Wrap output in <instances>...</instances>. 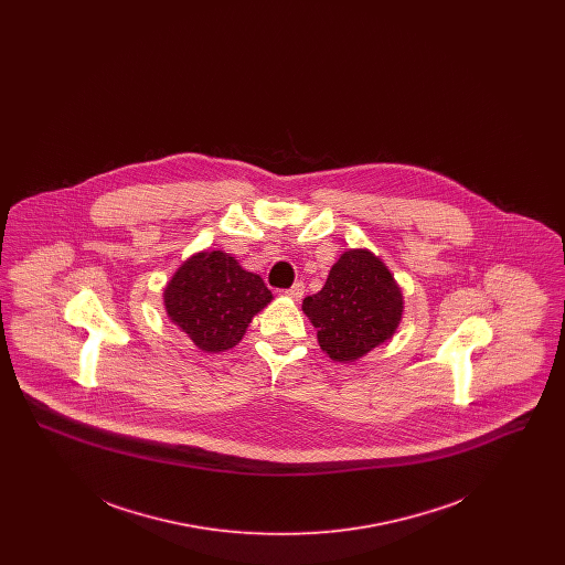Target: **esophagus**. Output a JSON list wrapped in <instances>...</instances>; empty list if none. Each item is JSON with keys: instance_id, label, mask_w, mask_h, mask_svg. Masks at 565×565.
Here are the masks:
<instances>
[{"instance_id": "esophagus-1", "label": "esophagus", "mask_w": 565, "mask_h": 565, "mask_svg": "<svg viewBox=\"0 0 565 565\" xmlns=\"http://www.w3.org/2000/svg\"><path fill=\"white\" fill-rule=\"evenodd\" d=\"M286 295L292 296L295 300H300L302 295H305V284H302V281H296L295 286H292L290 290H286Z\"/></svg>"}]
</instances>
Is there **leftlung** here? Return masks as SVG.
<instances>
[{
	"label": "left lung",
	"instance_id": "8db88e82",
	"mask_svg": "<svg viewBox=\"0 0 565 565\" xmlns=\"http://www.w3.org/2000/svg\"><path fill=\"white\" fill-rule=\"evenodd\" d=\"M332 360L351 362L387 341L403 318V295L387 267L366 249L345 252L318 295L302 300Z\"/></svg>",
	"mask_w": 565,
	"mask_h": 565
}]
</instances>
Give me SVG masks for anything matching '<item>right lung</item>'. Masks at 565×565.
Listing matches in <instances>:
<instances>
[{"label":"right lung","mask_w":565,"mask_h":565,"mask_svg":"<svg viewBox=\"0 0 565 565\" xmlns=\"http://www.w3.org/2000/svg\"><path fill=\"white\" fill-rule=\"evenodd\" d=\"M270 298L260 275L215 249L192 256L178 269L164 288V309L199 350L224 351L242 341Z\"/></svg>","instance_id":"add662e5"}]
</instances>
